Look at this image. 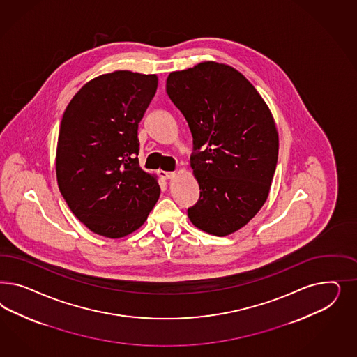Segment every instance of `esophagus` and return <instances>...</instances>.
I'll return each instance as SVG.
<instances>
[{"mask_svg":"<svg viewBox=\"0 0 357 357\" xmlns=\"http://www.w3.org/2000/svg\"><path fill=\"white\" fill-rule=\"evenodd\" d=\"M158 174H160V176H161L162 179H172L174 175H175L174 172H162V170L158 172Z\"/></svg>","mask_w":357,"mask_h":357,"instance_id":"esophagus-1","label":"esophagus"}]
</instances>
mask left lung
<instances>
[{"label":"left lung","instance_id":"8db88e82","mask_svg":"<svg viewBox=\"0 0 357 357\" xmlns=\"http://www.w3.org/2000/svg\"><path fill=\"white\" fill-rule=\"evenodd\" d=\"M166 93L192 135L191 167L200 197L187 209L195 227L225 237L258 213L279 154L275 121L255 87L213 61L173 72Z\"/></svg>","mask_w":357,"mask_h":357}]
</instances>
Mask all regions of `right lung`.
Masks as SVG:
<instances>
[{"mask_svg":"<svg viewBox=\"0 0 357 357\" xmlns=\"http://www.w3.org/2000/svg\"><path fill=\"white\" fill-rule=\"evenodd\" d=\"M158 78L130 70L97 77L65 109L56 151L60 192L91 231L126 237L160 197L155 176L139 165L140 123Z\"/></svg>","mask_w":357,"mask_h":357,"instance_id":"1","label":"right lung"}]
</instances>
